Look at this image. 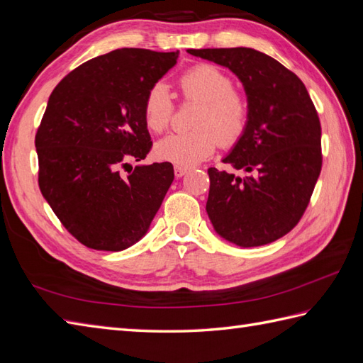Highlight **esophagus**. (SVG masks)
<instances>
[{
  "mask_svg": "<svg viewBox=\"0 0 363 363\" xmlns=\"http://www.w3.org/2000/svg\"><path fill=\"white\" fill-rule=\"evenodd\" d=\"M189 172V168L187 167H179V165H176L174 167V176L176 178H182V176Z\"/></svg>",
  "mask_w": 363,
  "mask_h": 363,
  "instance_id": "esophagus-1",
  "label": "esophagus"
}]
</instances>
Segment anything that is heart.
Listing matches in <instances>:
<instances>
[{"label":"heart","mask_w":363,"mask_h":363,"mask_svg":"<svg viewBox=\"0 0 363 363\" xmlns=\"http://www.w3.org/2000/svg\"><path fill=\"white\" fill-rule=\"evenodd\" d=\"M185 102L199 104L187 133L170 134L159 140L155 155L164 162L191 167L210 157L218 147L237 145L247 130L250 105L233 80L220 67L201 63L191 66L178 80ZM174 113L170 89L162 82L155 83L143 102V117L153 133L168 128Z\"/></svg>","instance_id":"1"}]
</instances>
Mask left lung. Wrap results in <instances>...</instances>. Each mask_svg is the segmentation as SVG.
Wrapping results in <instances>:
<instances>
[{"mask_svg": "<svg viewBox=\"0 0 363 363\" xmlns=\"http://www.w3.org/2000/svg\"><path fill=\"white\" fill-rule=\"evenodd\" d=\"M241 80L247 130L223 162L208 168L207 215L221 238L241 247L277 241L300 221L322 170V126L306 86L275 58L250 48L189 49Z\"/></svg>", "mask_w": 363, "mask_h": 363, "instance_id": "left-lung-1", "label": "left lung"}]
</instances>
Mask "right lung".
<instances>
[{"label":"right lung","instance_id":"1","mask_svg":"<svg viewBox=\"0 0 363 363\" xmlns=\"http://www.w3.org/2000/svg\"><path fill=\"white\" fill-rule=\"evenodd\" d=\"M179 50L123 48L88 60L58 83L38 126V185L74 238L119 252L150 229L174 179L170 162L121 168L151 150L143 117L148 89Z\"/></svg>","mask_w":363,"mask_h":363}]
</instances>
